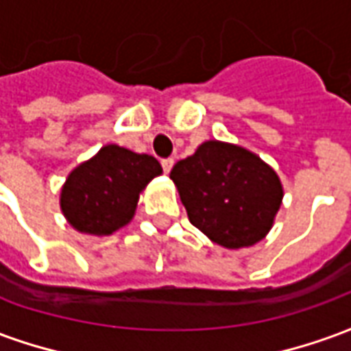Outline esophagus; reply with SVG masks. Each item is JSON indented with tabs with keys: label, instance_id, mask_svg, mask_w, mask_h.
<instances>
[{
	"label": "esophagus",
	"instance_id": "obj_1",
	"mask_svg": "<svg viewBox=\"0 0 351 351\" xmlns=\"http://www.w3.org/2000/svg\"><path fill=\"white\" fill-rule=\"evenodd\" d=\"M173 165H175V160H173V158H167V160H161V167H163V171H165V173H171V169H173Z\"/></svg>",
	"mask_w": 351,
	"mask_h": 351
}]
</instances>
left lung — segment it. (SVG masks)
I'll use <instances>...</instances> for the list:
<instances>
[{
    "label": "left lung",
    "mask_w": 351,
    "mask_h": 351,
    "mask_svg": "<svg viewBox=\"0 0 351 351\" xmlns=\"http://www.w3.org/2000/svg\"><path fill=\"white\" fill-rule=\"evenodd\" d=\"M190 221L229 250L254 246L274 223L284 197L271 165L243 146L206 141L171 171Z\"/></svg>",
    "instance_id": "obj_1"
}]
</instances>
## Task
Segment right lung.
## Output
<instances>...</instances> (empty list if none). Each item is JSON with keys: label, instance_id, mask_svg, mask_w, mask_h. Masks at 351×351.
Listing matches in <instances>:
<instances>
[{"label": "right lung", "instance_id": "right-lung-1", "mask_svg": "<svg viewBox=\"0 0 351 351\" xmlns=\"http://www.w3.org/2000/svg\"><path fill=\"white\" fill-rule=\"evenodd\" d=\"M161 173L154 156L118 145L103 146L69 173L60 195L62 213L80 233L112 235L130 223L141 191Z\"/></svg>", "mask_w": 351, "mask_h": 351}]
</instances>
